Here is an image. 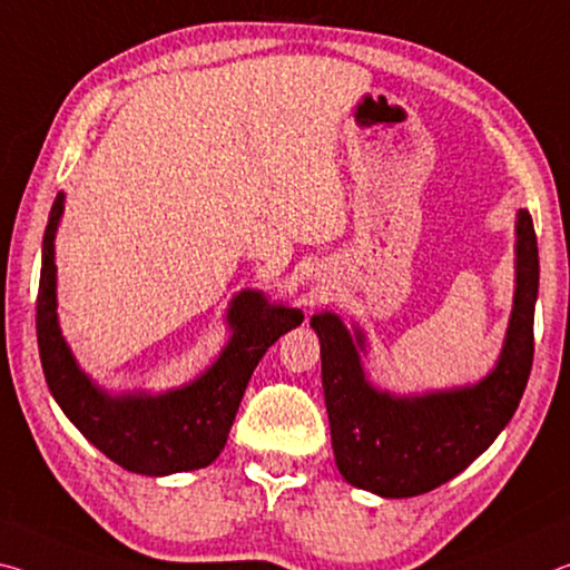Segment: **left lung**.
<instances>
[{"mask_svg":"<svg viewBox=\"0 0 570 570\" xmlns=\"http://www.w3.org/2000/svg\"><path fill=\"white\" fill-rule=\"evenodd\" d=\"M538 242L528 209L515 219V295L495 366L478 384L391 394L363 371L366 333L335 313H315L335 464L353 488L414 498L468 470L508 426L533 366Z\"/></svg>","mask_w":570,"mask_h":570,"instance_id":"left-lung-1","label":"left lung"}]
</instances>
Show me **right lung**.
Wrapping results in <instances>:
<instances>
[{
	"mask_svg": "<svg viewBox=\"0 0 570 570\" xmlns=\"http://www.w3.org/2000/svg\"><path fill=\"white\" fill-rule=\"evenodd\" d=\"M62 212L60 191L42 237L37 293V346L50 394L78 432L128 472L166 478L207 468L227 444L252 371L279 335L303 323V313L285 303H269L259 291H242L227 311V346L207 371L161 394H110L80 368L60 331L55 235Z\"/></svg>",
	"mask_w": 570,
	"mask_h": 570,
	"instance_id": "1",
	"label": "right lung"
}]
</instances>
